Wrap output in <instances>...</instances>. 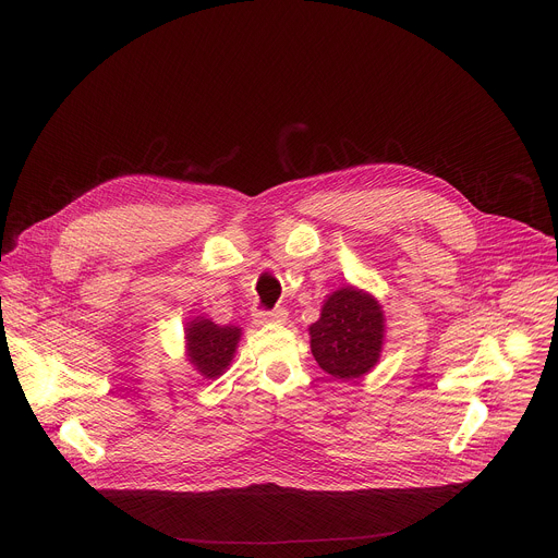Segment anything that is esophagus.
Listing matches in <instances>:
<instances>
[{
    "label": "esophagus",
    "mask_w": 558,
    "mask_h": 558,
    "mask_svg": "<svg viewBox=\"0 0 558 558\" xmlns=\"http://www.w3.org/2000/svg\"><path fill=\"white\" fill-rule=\"evenodd\" d=\"M287 320V308L278 306V308H271V311H256L254 315V323L260 327V325H282Z\"/></svg>",
    "instance_id": "1"
}]
</instances>
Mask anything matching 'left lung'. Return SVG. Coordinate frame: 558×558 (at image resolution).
Masks as SVG:
<instances>
[{
    "label": "left lung",
    "instance_id": "obj_1",
    "mask_svg": "<svg viewBox=\"0 0 558 558\" xmlns=\"http://www.w3.org/2000/svg\"><path fill=\"white\" fill-rule=\"evenodd\" d=\"M311 353L323 371L338 379H355L368 373L384 344V311L379 302L355 287L333 291L308 327Z\"/></svg>",
    "mask_w": 558,
    "mask_h": 558
}]
</instances>
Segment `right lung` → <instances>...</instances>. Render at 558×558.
Listing matches in <instances>:
<instances>
[{
  "label": "right lung",
  "instance_id": "obj_1",
  "mask_svg": "<svg viewBox=\"0 0 558 558\" xmlns=\"http://www.w3.org/2000/svg\"><path fill=\"white\" fill-rule=\"evenodd\" d=\"M187 340V360L194 364V368L207 377L214 379L225 373V368L231 364L238 340H241V329L238 327H218L207 317H194L187 323L185 329Z\"/></svg>",
  "mask_w": 558,
  "mask_h": 558
}]
</instances>
